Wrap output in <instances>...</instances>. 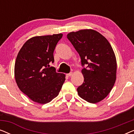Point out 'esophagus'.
<instances>
[{
    "label": "esophagus",
    "instance_id": "obj_1",
    "mask_svg": "<svg viewBox=\"0 0 134 134\" xmlns=\"http://www.w3.org/2000/svg\"><path fill=\"white\" fill-rule=\"evenodd\" d=\"M72 75V72H70V73H68V74H66V76L67 77H70Z\"/></svg>",
    "mask_w": 134,
    "mask_h": 134
}]
</instances>
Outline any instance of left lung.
<instances>
[{
  "label": "left lung",
  "mask_w": 134,
  "mask_h": 134,
  "mask_svg": "<svg viewBox=\"0 0 134 134\" xmlns=\"http://www.w3.org/2000/svg\"><path fill=\"white\" fill-rule=\"evenodd\" d=\"M67 38L79 53L83 83L77 89L79 96L90 103L103 100L110 92L116 78V60L110 44L92 29L72 32Z\"/></svg>",
  "instance_id": "1"
}]
</instances>
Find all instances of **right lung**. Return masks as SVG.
Returning <instances> with one entry per match:
<instances>
[{"instance_id":"right-lung-1","label":"right lung","mask_w":134,"mask_h":134,"mask_svg":"<svg viewBox=\"0 0 134 134\" xmlns=\"http://www.w3.org/2000/svg\"><path fill=\"white\" fill-rule=\"evenodd\" d=\"M63 34L34 36L20 49L14 65L16 83L31 100L44 104L58 96L65 80V74L50 67L54 51Z\"/></svg>"}]
</instances>
